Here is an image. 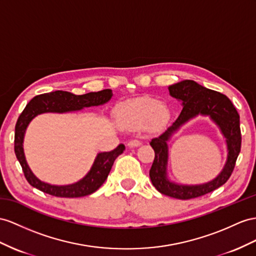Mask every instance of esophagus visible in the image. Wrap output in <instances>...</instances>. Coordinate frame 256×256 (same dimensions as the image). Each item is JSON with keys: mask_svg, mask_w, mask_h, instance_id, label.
<instances>
[{"mask_svg": "<svg viewBox=\"0 0 256 256\" xmlns=\"http://www.w3.org/2000/svg\"><path fill=\"white\" fill-rule=\"evenodd\" d=\"M140 140H130L128 142V147H130V148H133V147H138V146H140Z\"/></svg>", "mask_w": 256, "mask_h": 256, "instance_id": "1", "label": "esophagus"}]
</instances>
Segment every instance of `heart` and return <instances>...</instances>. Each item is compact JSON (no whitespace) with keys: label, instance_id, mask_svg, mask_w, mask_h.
Returning a JSON list of instances; mask_svg holds the SVG:
<instances>
[{"label":"heart","instance_id":"heart-1","mask_svg":"<svg viewBox=\"0 0 256 256\" xmlns=\"http://www.w3.org/2000/svg\"><path fill=\"white\" fill-rule=\"evenodd\" d=\"M118 126L126 130H136L144 126L156 130L168 121L170 110L166 104L156 98L144 96L121 104L116 110Z\"/></svg>","mask_w":256,"mask_h":256}]
</instances>
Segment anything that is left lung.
Returning <instances> with one entry per match:
<instances>
[{
    "label": "left lung",
    "instance_id": "left-lung-1",
    "mask_svg": "<svg viewBox=\"0 0 256 256\" xmlns=\"http://www.w3.org/2000/svg\"><path fill=\"white\" fill-rule=\"evenodd\" d=\"M168 92L170 95L182 102V110L164 132L150 140V145L154 150V159L149 176L159 192L175 199H192L215 190L230 178L241 148L240 116L227 96L202 86L192 80L170 85ZM198 115L208 116L218 126L226 138L228 159L220 174L212 181L198 186L178 184L170 180L167 175V142L184 124Z\"/></svg>",
    "mask_w": 256,
    "mask_h": 256
}]
</instances>
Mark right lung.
Instances as JSON below:
<instances>
[{"mask_svg":"<svg viewBox=\"0 0 256 256\" xmlns=\"http://www.w3.org/2000/svg\"><path fill=\"white\" fill-rule=\"evenodd\" d=\"M112 90L90 92L84 95H74L69 92L55 90L32 98L19 116L15 126V154L20 163L26 180L38 190L62 198H78L95 192L107 180L114 160L123 154L126 146L120 144L112 152L97 154L93 166L83 178L69 185H52L38 180L29 168L24 152V138L29 123L38 114L55 112L67 114L83 108L102 106L112 97Z\"/></svg>","mask_w":256,"mask_h":256,"instance_id":"add662e5","label":"right lung"}]
</instances>
